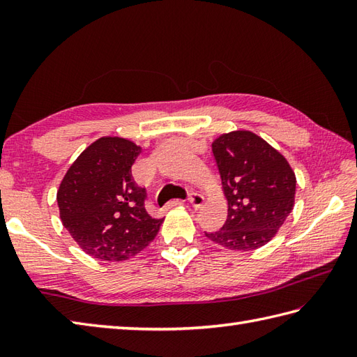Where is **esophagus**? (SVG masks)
<instances>
[{
	"instance_id": "1",
	"label": "esophagus",
	"mask_w": 357,
	"mask_h": 357,
	"mask_svg": "<svg viewBox=\"0 0 357 357\" xmlns=\"http://www.w3.org/2000/svg\"><path fill=\"white\" fill-rule=\"evenodd\" d=\"M188 202H190L195 208H201V206L204 204V196L196 192H192L188 195Z\"/></svg>"
}]
</instances>
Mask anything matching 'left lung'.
Returning <instances> with one entry per match:
<instances>
[{
    "label": "left lung",
    "mask_w": 357,
    "mask_h": 357,
    "mask_svg": "<svg viewBox=\"0 0 357 357\" xmlns=\"http://www.w3.org/2000/svg\"><path fill=\"white\" fill-rule=\"evenodd\" d=\"M211 150L229 215L221 229L206 236L234 252L265 245L294 206L296 176L290 164L267 141L247 130L221 135Z\"/></svg>",
    "instance_id": "8db88e82"
}]
</instances>
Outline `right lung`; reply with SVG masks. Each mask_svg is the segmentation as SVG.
I'll return each instance as SVG.
<instances>
[{
	"mask_svg": "<svg viewBox=\"0 0 357 357\" xmlns=\"http://www.w3.org/2000/svg\"><path fill=\"white\" fill-rule=\"evenodd\" d=\"M139 153L132 141L104 136L82 151L59 185L61 222L96 259L124 261L138 255L164 221L147 213L146 188L132 176Z\"/></svg>",
	"mask_w": 357,
	"mask_h": 357,
	"instance_id": "right-lung-1",
	"label": "right lung"
}]
</instances>
